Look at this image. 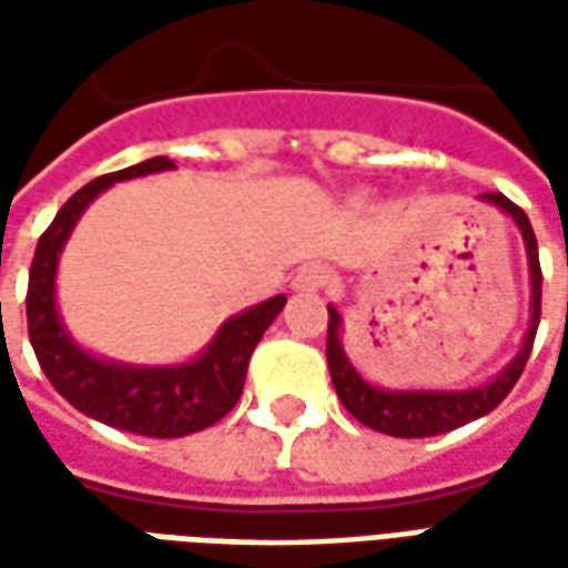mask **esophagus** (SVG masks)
Returning <instances> with one entry per match:
<instances>
[{"mask_svg": "<svg viewBox=\"0 0 568 568\" xmlns=\"http://www.w3.org/2000/svg\"><path fill=\"white\" fill-rule=\"evenodd\" d=\"M328 285V271L322 267V264H307V267H301L295 273V280H292V288L295 292H322Z\"/></svg>", "mask_w": 568, "mask_h": 568, "instance_id": "obj_1", "label": "esophagus"}]
</instances>
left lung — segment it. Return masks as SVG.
Wrapping results in <instances>:
<instances>
[{
  "mask_svg": "<svg viewBox=\"0 0 568 568\" xmlns=\"http://www.w3.org/2000/svg\"><path fill=\"white\" fill-rule=\"evenodd\" d=\"M493 206H499L505 215H511L514 224L520 227L526 243V258H529V285H532V304H529V332L524 337L520 353L505 365V368L484 386L475 389H456V393H435V389H381L362 381V374L353 368L341 346V313L328 304V337H325V356L337 398L362 426L393 435V438H428V435H444L453 428L465 426L477 417H487L493 407L501 405V398L511 393L514 383L520 381L526 368V358L532 353V341L538 332V316H541V264H538V243L532 234V224L526 212L511 200L489 191L480 194Z\"/></svg>",
  "mask_w": 568,
  "mask_h": 568,
  "instance_id": "left-lung-1",
  "label": "left lung"
}]
</instances>
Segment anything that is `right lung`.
I'll return each mask as SVG.
<instances>
[{
    "mask_svg": "<svg viewBox=\"0 0 568 568\" xmlns=\"http://www.w3.org/2000/svg\"><path fill=\"white\" fill-rule=\"evenodd\" d=\"M170 158H151L128 170L100 175L75 191L60 206L54 222L39 236L32 255L30 288H27V328L36 358L57 393L81 414L100 419L121 432L145 438H182L219 423L231 414L243 395L248 358L271 322L285 307V295L261 301L240 316L224 322L212 344L185 365H121L84 353L57 313L54 276L60 252L67 246L81 212L91 206L105 187L136 175L173 170Z\"/></svg>",
    "mask_w": 568,
    "mask_h": 568,
    "instance_id": "add662e5",
    "label": "right lung"
}]
</instances>
